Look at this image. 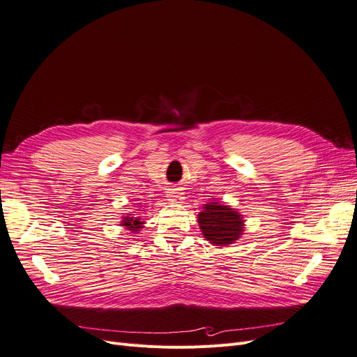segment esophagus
Here are the masks:
<instances>
[{
    "label": "esophagus",
    "mask_w": 357,
    "mask_h": 357,
    "mask_svg": "<svg viewBox=\"0 0 357 357\" xmlns=\"http://www.w3.org/2000/svg\"><path fill=\"white\" fill-rule=\"evenodd\" d=\"M167 199L169 201H172V202H179V201H182V195H183V192H181V190L179 188H169L167 190Z\"/></svg>",
    "instance_id": "34e87169"
}]
</instances>
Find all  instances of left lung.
<instances>
[{
    "mask_svg": "<svg viewBox=\"0 0 357 357\" xmlns=\"http://www.w3.org/2000/svg\"><path fill=\"white\" fill-rule=\"evenodd\" d=\"M198 222L204 237L215 246L230 245L243 231L241 215L218 202L205 204L198 214Z\"/></svg>",
    "mask_w": 357,
    "mask_h": 357,
    "instance_id": "obj_1",
    "label": "left lung"
}]
</instances>
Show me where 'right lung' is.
Segmentation results:
<instances>
[{
    "instance_id": "add662e5",
    "label": "right lung",
    "mask_w": 357,
    "mask_h": 357,
    "mask_svg": "<svg viewBox=\"0 0 357 357\" xmlns=\"http://www.w3.org/2000/svg\"><path fill=\"white\" fill-rule=\"evenodd\" d=\"M123 221H124L123 226H126L128 230H133V231H137L139 229H142L140 226L143 224L140 218H135V217H124Z\"/></svg>"
}]
</instances>
